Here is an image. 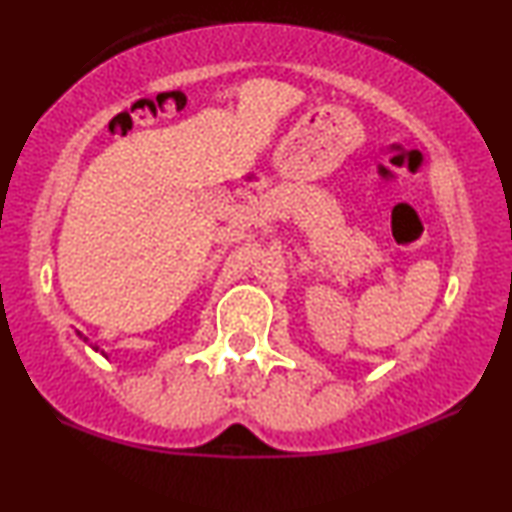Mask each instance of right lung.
<instances>
[{"instance_id":"add662e5","label":"right lung","mask_w":512,"mask_h":512,"mask_svg":"<svg viewBox=\"0 0 512 512\" xmlns=\"http://www.w3.org/2000/svg\"><path fill=\"white\" fill-rule=\"evenodd\" d=\"M76 334H78V336H81V338H83V341H85V343H88V338H85V336H83V334H81V331H76ZM95 350H97V348H95ZM102 355H104V357H109V355H106V352H102Z\"/></svg>"}]
</instances>
